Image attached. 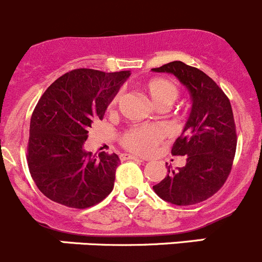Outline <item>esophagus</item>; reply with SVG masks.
Masks as SVG:
<instances>
[{
    "label": "esophagus",
    "mask_w": 262,
    "mask_h": 262,
    "mask_svg": "<svg viewBox=\"0 0 262 262\" xmlns=\"http://www.w3.org/2000/svg\"><path fill=\"white\" fill-rule=\"evenodd\" d=\"M122 161H126V159H133V161H138V162H144L143 159L139 158V157L133 156V154H122L121 156Z\"/></svg>",
    "instance_id": "esophagus-1"
}]
</instances>
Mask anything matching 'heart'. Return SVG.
I'll use <instances>...</instances> for the list:
<instances>
[{"instance_id":"b5f03b06","label":"heart","mask_w":262,"mask_h":262,"mask_svg":"<svg viewBox=\"0 0 262 262\" xmlns=\"http://www.w3.org/2000/svg\"><path fill=\"white\" fill-rule=\"evenodd\" d=\"M144 91L148 95L156 108H167L178 99L179 90L173 82L166 78H151L143 86ZM118 101V96L112 100L111 106H114ZM164 138V129L156 124H144L129 128L122 136V144L126 149L135 153L146 154L161 143Z\"/></svg>"}]
</instances>
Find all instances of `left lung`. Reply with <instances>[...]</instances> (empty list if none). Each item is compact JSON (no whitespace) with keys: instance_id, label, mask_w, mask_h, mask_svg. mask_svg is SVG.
I'll use <instances>...</instances> for the list:
<instances>
[{"instance_id":"8db88e82","label":"left lung","mask_w":262,"mask_h":262,"mask_svg":"<svg viewBox=\"0 0 262 262\" xmlns=\"http://www.w3.org/2000/svg\"><path fill=\"white\" fill-rule=\"evenodd\" d=\"M171 73L188 89L191 109L172 156H185L186 164L153 186L157 195L176 206L201 203L225 184L233 166L236 131L230 100L212 78L183 61L153 68Z\"/></svg>"}]
</instances>
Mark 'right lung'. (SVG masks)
I'll use <instances>...</instances> for the list:
<instances>
[{
	"label": "right lung",
	"mask_w": 262,
	"mask_h": 262,
	"mask_svg": "<svg viewBox=\"0 0 262 262\" xmlns=\"http://www.w3.org/2000/svg\"><path fill=\"white\" fill-rule=\"evenodd\" d=\"M128 77V71L74 69L41 96L31 118L27 161L37 188L49 199L83 210L113 190L118 156H92L83 143Z\"/></svg>",
	"instance_id": "add662e5"
}]
</instances>
